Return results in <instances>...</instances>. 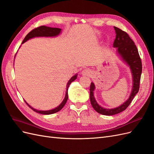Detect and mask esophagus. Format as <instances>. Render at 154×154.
<instances>
[{"mask_svg": "<svg viewBox=\"0 0 154 154\" xmlns=\"http://www.w3.org/2000/svg\"><path fill=\"white\" fill-rule=\"evenodd\" d=\"M91 73V71H90V69H83V71H82V75H84V76L90 75Z\"/></svg>", "mask_w": 154, "mask_h": 154, "instance_id": "obj_1", "label": "esophagus"}]
</instances>
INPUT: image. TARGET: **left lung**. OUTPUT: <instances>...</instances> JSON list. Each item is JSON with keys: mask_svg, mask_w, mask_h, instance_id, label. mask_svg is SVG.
I'll return each instance as SVG.
<instances>
[{"mask_svg": "<svg viewBox=\"0 0 154 154\" xmlns=\"http://www.w3.org/2000/svg\"><path fill=\"white\" fill-rule=\"evenodd\" d=\"M114 28L116 36L113 44V47L116 48L117 53L119 54L122 59L130 67L132 76L133 87L128 99L122 105L114 109H105L97 104L94 96L95 85L94 83H91L90 86L91 103L93 109L97 112L105 116H112L122 112L131 103L134 96L139 91L142 72L141 60L139 57L136 45H135L133 40L130 38L127 32L118 27L114 26Z\"/></svg>", "mask_w": 154, "mask_h": 154, "instance_id": "1", "label": "left lung"}]
</instances>
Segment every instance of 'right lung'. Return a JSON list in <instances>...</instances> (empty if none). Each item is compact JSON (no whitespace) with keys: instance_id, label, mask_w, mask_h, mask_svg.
Segmentation results:
<instances>
[{"instance_id":"add662e5","label":"right lung","mask_w":154,"mask_h":154,"mask_svg":"<svg viewBox=\"0 0 154 154\" xmlns=\"http://www.w3.org/2000/svg\"><path fill=\"white\" fill-rule=\"evenodd\" d=\"M60 32H61V29H60V28H55V27H47V26H42L37 27V28H35L34 29H32L31 31H30L29 33L26 36L25 38L24 39V40H23L22 44H24V42H26V41H27L31 38H35V37L57 36L58 35H60ZM77 75H78V74H76L75 75L73 76L71 79H70L69 81L68 82L67 84V87H66V96H65V98L63 99V100L61 103V104L58 105V106L56 107L55 109H52V110H36L34 108H32V106H31L25 101L27 105H28L32 110H34L35 112H37V113L44 114V115H49V114H52L57 112H58V111L61 110L64 106V105H66V102L67 101V99H68V88H69L70 84H71V83L73 81L75 80L77 78Z\"/></svg>"}]
</instances>
